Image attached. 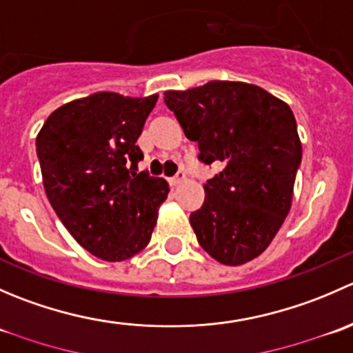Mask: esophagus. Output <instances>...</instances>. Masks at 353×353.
<instances>
[{"label": "esophagus", "mask_w": 353, "mask_h": 353, "mask_svg": "<svg viewBox=\"0 0 353 353\" xmlns=\"http://www.w3.org/2000/svg\"><path fill=\"white\" fill-rule=\"evenodd\" d=\"M184 179H186V174H184V172H177L176 176L170 177V179H169V184H170V186L174 188V186H177V184L183 183Z\"/></svg>", "instance_id": "1"}]
</instances>
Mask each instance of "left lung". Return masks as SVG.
<instances>
[{"mask_svg": "<svg viewBox=\"0 0 353 353\" xmlns=\"http://www.w3.org/2000/svg\"><path fill=\"white\" fill-rule=\"evenodd\" d=\"M163 101L186 138L198 143V159L222 165L203 186V206L190 215L199 245L222 265L251 261L268 248L290 210L302 159L294 112L244 81L167 90Z\"/></svg>", "mask_w": 353, "mask_h": 353, "instance_id": "1", "label": "left lung"}]
</instances>
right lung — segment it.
Segmentation results:
<instances>
[{"label": "right lung", "mask_w": 353, "mask_h": 353, "mask_svg": "<svg viewBox=\"0 0 353 353\" xmlns=\"http://www.w3.org/2000/svg\"><path fill=\"white\" fill-rule=\"evenodd\" d=\"M159 95L97 92L56 109L35 140L49 203L90 254L124 261L150 243L169 184L137 172V145Z\"/></svg>", "instance_id": "add662e5"}]
</instances>
